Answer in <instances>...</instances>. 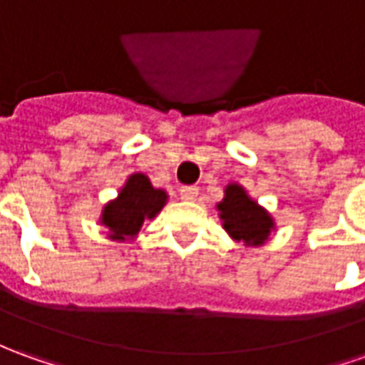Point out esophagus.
Returning <instances> with one entry per match:
<instances>
[{
	"label": "esophagus",
	"instance_id": "1",
	"mask_svg": "<svg viewBox=\"0 0 365 365\" xmlns=\"http://www.w3.org/2000/svg\"><path fill=\"white\" fill-rule=\"evenodd\" d=\"M197 187L195 185H185V187H182L180 190V195H182V200H185V202H193V200H197Z\"/></svg>",
	"mask_w": 365,
	"mask_h": 365
}]
</instances>
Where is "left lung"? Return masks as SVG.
<instances>
[{
    "label": "left lung",
    "instance_id": "8db88e82",
    "mask_svg": "<svg viewBox=\"0 0 365 365\" xmlns=\"http://www.w3.org/2000/svg\"><path fill=\"white\" fill-rule=\"evenodd\" d=\"M215 207L220 212L224 230L235 242L264 245L269 240V234L276 230V222L269 212L252 200L240 183L225 185L224 200Z\"/></svg>",
    "mask_w": 365,
    "mask_h": 365
}]
</instances>
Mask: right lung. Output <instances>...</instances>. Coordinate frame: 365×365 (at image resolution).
Masks as SVG:
<instances>
[{
    "instance_id": "add662e5",
    "label": "right lung",
    "mask_w": 365,
    "mask_h": 365,
    "mask_svg": "<svg viewBox=\"0 0 365 365\" xmlns=\"http://www.w3.org/2000/svg\"><path fill=\"white\" fill-rule=\"evenodd\" d=\"M168 203V192L153 187L145 173H131L115 200L103 205L99 224L110 230V240L130 242L138 237L145 220H153Z\"/></svg>"
}]
</instances>
